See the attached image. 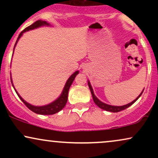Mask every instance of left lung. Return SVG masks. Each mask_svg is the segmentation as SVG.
<instances>
[{
	"label": "left lung",
	"mask_w": 158,
	"mask_h": 158,
	"mask_svg": "<svg viewBox=\"0 0 158 158\" xmlns=\"http://www.w3.org/2000/svg\"><path fill=\"white\" fill-rule=\"evenodd\" d=\"M88 87H89V88H90V92H91L92 97H93V99H94V102H95V104L97 105V106L98 107H99V108H102V109L105 110H107V111L113 112V113H115V112L121 111V110L126 109L127 108H128V107H129V106H131L132 104H134V103H135V102H136V101H137V99H139V97H140V96L142 95L143 90H144V89H143V91L141 92L140 94H139L138 97L136 98L135 100L132 101L131 102L128 103V104H127V105H125V106H110V105H108V104H106V103L102 102V101L99 100V99H98V98H97V97H96L95 94H94V90H93V88H92V86H91V85H90L89 80L88 81Z\"/></svg>",
	"instance_id": "1"
}]
</instances>
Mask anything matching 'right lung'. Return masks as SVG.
<instances>
[{
	"mask_svg": "<svg viewBox=\"0 0 158 158\" xmlns=\"http://www.w3.org/2000/svg\"><path fill=\"white\" fill-rule=\"evenodd\" d=\"M44 26H50V24L45 21L39 20V21L34 22L32 25H30V26H29L28 27H27V28H25L24 30H23V31L19 34V37H18L17 41H16L15 44V46H14L13 53H14V50H15V48L16 44H17L18 41H19L20 38L22 36V35L24 33V32L29 31V30H34V29L39 28V27H44ZM12 55H13V54H12ZM78 73H79V70H77V71L74 72V73L72 74L70 77H69V79L67 80L66 83H65V85L64 88H63V90L62 92H61V95L59 96L56 100H54L53 102L50 103V104L45 105V106H32V105L30 104L29 102H26V101H25L24 99H23V98L19 95V94L18 93L17 90H15V87H14L13 85V83H12V77H11V73H10V79H11V82H12V87H13L14 89H15L16 94H18V96H19V97L21 99V100L22 101L25 105H26V106L29 108V109L31 110L32 111L34 112V113H36L38 114H41V115H51V114H54L56 113H58L59 111H60V110L61 109H63V108L65 106L67 102H68V95L69 89H70V85H72L74 79H75V77H77Z\"/></svg>",
	"mask_w": 158,
	"mask_h": 158,
	"instance_id": "1",
	"label": "right lung"
}]
</instances>
